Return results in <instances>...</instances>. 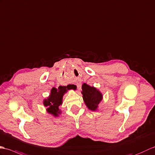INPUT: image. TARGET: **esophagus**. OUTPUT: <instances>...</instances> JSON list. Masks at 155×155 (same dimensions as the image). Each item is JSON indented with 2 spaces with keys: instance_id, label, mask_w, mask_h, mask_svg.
Returning <instances> with one entry per match:
<instances>
[{
  "instance_id": "esophagus-1",
  "label": "esophagus",
  "mask_w": 155,
  "mask_h": 155,
  "mask_svg": "<svg viewBox=\"0 0 155 155\" xmlns=\"http://www.w3.org/2000/svg\"><path fill=\"white\" fill-rule=\"evenodd\" d=\"M70 87H73L74 89H78V85L76 84H70Z\"/></svg>"
}]
</instances>
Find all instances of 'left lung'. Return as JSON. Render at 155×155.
<instances>
[{
    "label": "left lung",
    "mask_w": 155,
    "mask_h": 155,
    "mask_svg": "<svg viewBox=\"0 0 155 155\" xmlns=\"http://www.w3.org/2000/svg\"><path fill=\"white\" fill-rule=\"evenodd\" d=\"M81 89L82 97L87 107L92 111H97L99 104L103 99L102 93L98 89L85 83L82 85Z\"/></svg>",
    "instance_id": "8db88e82"
}]
</instances>
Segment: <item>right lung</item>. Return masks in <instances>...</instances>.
Returning <instances> with one entry per match:
<instances>
[{"label":"right lung","instance_id":"obj_1","mask_svg":"<svg viewBox=\"0 0 155 155\" xmlns=\"http://www.w3.org/2000/svg\"><path fill=\"white\" fill-rule=\"evenodd\" d=\"M71 89H74L73 87H70V85L67 86H59L58 88L53 87L51 89L48 97L44 99L43 101V105L46 107L47 113L54 117H58L61 113L60 106L62 105L64 95L68 90H70Z\"/></svg>","mask_w":155,"mask_h":155}]
</instances>
